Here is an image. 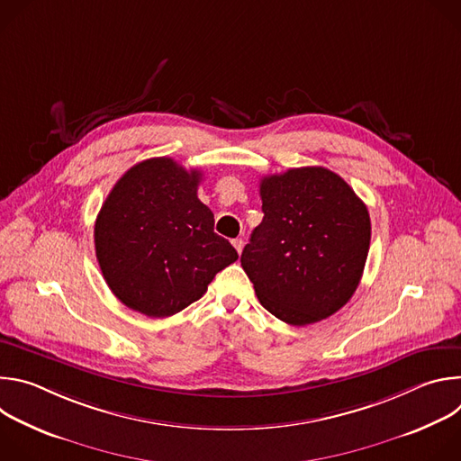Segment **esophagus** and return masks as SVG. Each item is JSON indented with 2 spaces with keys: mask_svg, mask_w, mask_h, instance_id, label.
Listing matches in <instances>:
<instances>
[{
  "mask_svg": "<svg viewBox=\"0 0 461 461\" xmlns=\"http://www.w3.org/2000/svg\"><path fill=\"white\" fill-rule=\"evenodd\" d=\"M231 242H233V248L240 253V251H242V248H244V240H242V239H233Z\"/></svg>",
  "mask_w": 461,
  "mask_h": 461,
  "instance_id": "34e87169",
  "label": "esophagus"
}]
</instances>
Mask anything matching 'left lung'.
Wrapping results in <instances>:
<instances>
[{"label": "left lung", "instance_id": "8db88e82", "mask_svg": "<svg viewBox=\"0 0 461 461\" xmlns=\"http://www.w3.org/2000/svg\"><path fill=\"white\" fill-rule=\"evenodd\" d=\"M262 222L240 265L277 319L304 326L354 295L370 248V215L354 189L326 167H295L260 180Z\"/></svg>", "mask_w": 461, "mask_h": 461}]
</instances>
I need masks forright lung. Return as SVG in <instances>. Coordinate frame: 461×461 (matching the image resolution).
<instances>
[{
  "mask_svg": "<svg viewBox=\"0 0 461 461\" xmlns=\"http://www.w3.org/2000/svg\"><path fill=\"white\" fill-rule=\"evenodd\" d=\"M201 178L199 169L158 157L127 169L107 194L95 224L96 258L127 308L169 317L199 301L239 258L196 196Z\"/></svg>",
  "mask_w": 461,
  "mask_h": 461,
  "instance_id": "1",
  "label": "right lung"
}]
</instances>
